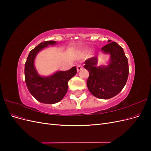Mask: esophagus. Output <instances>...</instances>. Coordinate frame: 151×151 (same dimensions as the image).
Segmentation results:
<instances>
[{
    "instance_id": "1",
    "label": "esophagus",
    "mask_w": 151,
    "mask_h": 151,
    "mask_svg": "<svg viewBox=\"0 0 151 151\" xmlns=\"http://www.w3.org/2000/svg\"><path fill=\"white\" fill-rule=\"evenodd\" d=\"M82 68H83V65L79 64L77 66V72H79V70H81Z\"/></svg>"
}]
</instances>
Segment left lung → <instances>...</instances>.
<instances>
[{"mask_svg":"<svg viewBox=\"0 0 151 151\" xmlns=\"http://www.w3.org/2000/svg\"><path fill=\"white\" fill-rule=\"evenodd\" d=\"M101 50L110 54L108 66H97L96 57L85 62L84 68L89 72L87 86L95 97L108 99L115 96L124 88L129 77V68L123 49L117 43L108 40Z\"/></svg>","mask_w":151,"mask_h":151,"instance_id":"8db88e82","label":"left lung"}]
</instances>
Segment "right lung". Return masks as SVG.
Returning <instances> with one entry per match:
<instances>
[{"instance_id":"add662e5","label":"right lung","mask_w":151,"mask_h":151,"mask_svg":"<svg viewBox=\"0 0 151 151\" xmlns=\"http://www.w3.org/2000/svg\"><path fill=\"white\" fill-rule=\"evenodd\" d=\"M55 41H45L31 50L24 67L25 82L29 91L38 101L45 104L59 102L65 96L68 89V82L77 74L73 67L66 71H58L53 75L43 77L38 74L34 67V60L38 52L48 45H54Z\"/></svg>"}]
</instances>
